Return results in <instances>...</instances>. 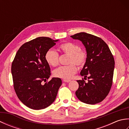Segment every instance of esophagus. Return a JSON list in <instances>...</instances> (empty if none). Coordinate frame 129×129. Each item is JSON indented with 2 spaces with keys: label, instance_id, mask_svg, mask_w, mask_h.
Returning <instances> with one entry per match:
<instances>
[{
  "label": "esophagus",
  "instance_id": "1",
  "mask_svg": "<svg viewBox=\"0 0 129 129\" xmlns=\"http://www.w3.org/2000/svg\"><path fill=\"white\" fill-rule=\"evenodd\" d=\"M70 81V80H66V79H64V80H63V81L65 82V83H69Z\"/></svg>",
  "mask_w": 129,
  "mask_h": 129
}]
</instances>
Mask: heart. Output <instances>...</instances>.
<instances>
[{
  "label": "heart",
  "instance_id": "1",
  "mask_svg": "<svg viewBox=\"0 0 129 129\" xmlns=\"http://www.w3.org/2000/svg\"><path fill=\"white\" fill-rule=\"evenodd\" d=\"M59 50L64 54L69 55L68 64L66 66H61L54 70L53 75L56 78L68 80L77 72L78 65L83 67L86 62L87 54L86 51L80 49L79 46L73 42H66L62 44L59 47ZM45 59L50 66L55 67L59 64V54L56 51L49 49L46 52Z\"/></svg>",
  "mask_w": 129,
  "mask_h": 129
}]
</instances>
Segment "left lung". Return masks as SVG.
Here are the masks:
<instances>
[{"instance_id": "1", "label": "left lung", "mask_w": 129, "mask_h": 129, "mask_svg": "<svg viewBox=\"0 0 129 129\" xmlns=\"http://www.w3.org/2000/svg\"><path fill=\"white\" fill-rule=\"evenodd\" d=\"M72 37L80 40L86 48L87 57L80 75L88 82L77 80L79 88L76 96L87 104L100 103L108 95L113 84L115 61L109 46L100 38L79 33Z\"/></svg>"}]
</instances>
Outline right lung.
Listing matches in <instances>:
<instances>
[{"instance_id": "obj_1", "label": "right lung", "mask_w": 129, "mask_h": 129, "mask_svg": "<svg viewBox=\"0 0 129 129\" xmlns=\"http://www.w3.org/2000/svg\"><path fill=\"white\" fill-rule=\"evenodd\" d=\"M58 40L38 37L24 43L16 53L12 64L14 88L19 99L34 110L50 106L55 100L61 85L60 78H53L44 85L51 75L45 59L46 52Z\"/></svg>"}]
</instances>
